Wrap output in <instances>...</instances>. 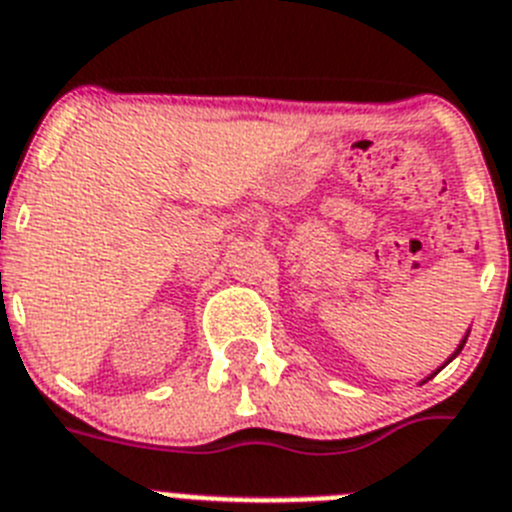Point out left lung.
Returning a JSON list of instances; mask_svg holds the SVG:
<instances>
[{
    "label": "left lung",
    "mask_w": 512,
    "mask_h": 512,
    "mask_svg": "<svg viewBox=\"0 0 512 512\" xmlns=\"http://www.w3.org/2000/svg\"><path fill=\"white\" fill-rule=\"evenodd\" d=\"M466 338H468V330H466V336H463V341H461V343H458V349H455V351H453V354H450V356H448V362H453L455 356L461 354V349H463V343H466ZM448 362H445V364H448ZM445 364H442V367H445ZM442 367H440V369H442ZM440 369H437V372H440ZM437 372H432V375H429V377H435V375H437ZM429 377H427V380H429Z\"/></svg>",
    "instance_id": "8db88e82"
}]
</instances>
